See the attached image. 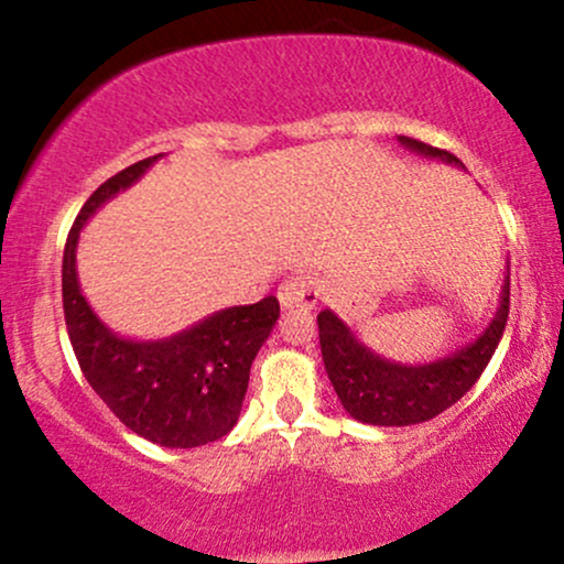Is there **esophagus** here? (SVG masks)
<instances>
[{
  "label": "esophagus",
  "instance_id": "esophagus-1",
  "mask_svg": "<svg viewBox=\"0 0 564 564\" xmlns=\"http://www.w3.org/2000/svg\"><path fill=\"white\" fill-rule=\"evenodd\" d=\"M278 300L283 310H313L321 300V286L313 275L296 273L281 283Z\"/></svg>",
  "mask_w": 564,
  "mask_h": 564
}]
</instances>
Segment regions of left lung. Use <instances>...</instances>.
I'll return each instance as SVG.
<instances>
[{"instance_id": "8db88e82", "label": "left lung", "mask_w": 564, "mask_h": 564, "mask_svg": "<svg viewBox=\"0 0 564 564\" xmlns=\"http://www.w3.org/2000/svg\"><path fill=\"white\" fill-rule=\"evenodd\" d=\"M400 145L422 156L440 159L445 164L464 166L453 153L426 145L400 134ZM509 270V268H507ZM509 318V275L503 278L501 302L490 321V326L469 341L467 347L456 349L448 358L424 366H403L379 358L358 339L339 315L323 310L318 315V336L326 373L332 379L341 405L352 419L373 426H408L422 424L443 413L445 408L467 394L475 381L482 377L485 366L494 358L498 341Z\"/></svg>"}]
</instances>
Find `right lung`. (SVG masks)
<instances>
[{
	"mask_svg": "<svg viewBox=\"0 0 564 564\" xmlns=\"http://www.w3.org/2000/svg\"><path fill=\"white\" fill-rule=\"evenodd\" d=\"M159 159L161 153L113 174L82 206L63 251V313L82 373L119 422L164 448H198L236 426L251 364L273 332L281 304L264 296L219 310L156 341L124 339L97 318L76 278L79 232L106 200L138 183Z\"/></svg>",
	"mask_w": 564,
	"mask_h": 564,
	"instance_id": "right-lung-1",
	"label": "right lung"
}]
</instances>
